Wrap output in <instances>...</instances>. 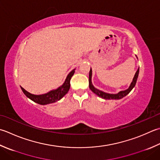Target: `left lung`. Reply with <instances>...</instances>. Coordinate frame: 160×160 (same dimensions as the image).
<instances>
[{
	"label": "left lung",
	"mask_w": 160,
	"mask_h": 160,
	"mask_svg": "<svg viewBox=\"0 0 160 160\" xmlns=\"http://www.w3.org/2000/svg\"><path fill=\"white\" fill-rule=\"evenodd\" d=\"M139 68H138L137 69L135 75L133 78L132 82H131L130 85L129 87V88L127 89L126 90L124 91H121L120 92H118V93H116V94H112V93H105L104 92H102L101 90H98V89L95 88L93 85L92 84V68H90V71H89V89L92 91V92L96 94L98 96L101 97L102 98H104L105 100H110V99H121L122 98H123L124 96H126L129 93L131 90H132L134 86H135L137 80V78H138L139 76Z\"/></svg>",
	"instance_id": "8db88e82"
}]
</instances>
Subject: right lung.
I'll return each mask as SVG.
<instances>
[{"instance_id":"add662e5","label":"right lung","mask_w":160,"mask_h":160,"mask_svg":"<svg viewBox=\"0 0 160 160\" xmlns=\"http://www.w3.org/2000/svg\"><path fill=\"white\" fill-rule=\"evenodd\" d=\"M74 73L75 69L71 71L70 73H68L67 78H66L64 82L62 85L59 87L58 89L50 91L49 92L44 93V94L34 95L27 92V91L25 90L23 87H21V89L23 91L24 94L26 95L28 98L32 100V101L38 103V104L40 105L50 104V103H52L57 102L58 101H59V100L62 98H63V97L68 93L71 86L70 80L71 79V77L73 76Z\"/></svg>"}]
</instances>
